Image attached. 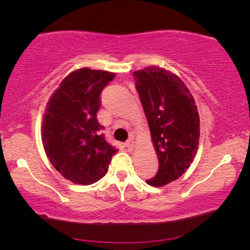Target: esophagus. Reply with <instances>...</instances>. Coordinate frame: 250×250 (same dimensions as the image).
<instances>
[{"instance_id":"obj_1","label":"esophagus","mask_w":250,"mask_h":250,"mask_svg":"<svg viewBox=\"0 0 250 250\" xmlns=\"http://www.w3.org/2000/svg\"><path fill=\"white\" fill-rule=\"evenodd\" d=\"M125 146L128 150H133V148H134V141H133V140H128V141L125 143Z\"/></svg>"}]
</instances>
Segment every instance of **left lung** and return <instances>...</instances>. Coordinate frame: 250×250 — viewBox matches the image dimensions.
<instances>
[{"label": "left lung", "instance_id": "8db88e82", "mask_svg": "<svg viewBox=\"0 0 250 250\" xmlns=\"http://www.w3.org/2000/svg\"><path fill=\"white\" fill-rule=\"evenodd\" d=\"M133 76L159 163L156 176L146 182L166 186L182 176L197 155L200 121L196 102L183 81L165 68L149 66Z\"/></svg>", "mask_w": 250, "mask_h": 250}]
</instances>
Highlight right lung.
<instances>
[{
	"mask_svg": "<svg viewBox=\"0 0 250 250\" xmlns=\"http://www.w3.org/2000/svg\"><path fill=\"white\" fill-rule=\"evenodd\" d=\"M116 74L90 68L64 77L46 104L42 142L47 158L64 179L88 186L107 173L118 150L100 134V94Z\"/></svg>",
	"mask_w": 250,
	"mask_h": 250,
	"instance_id": "right-lung-1",
	"label": "right lung"
}]
</instances>
